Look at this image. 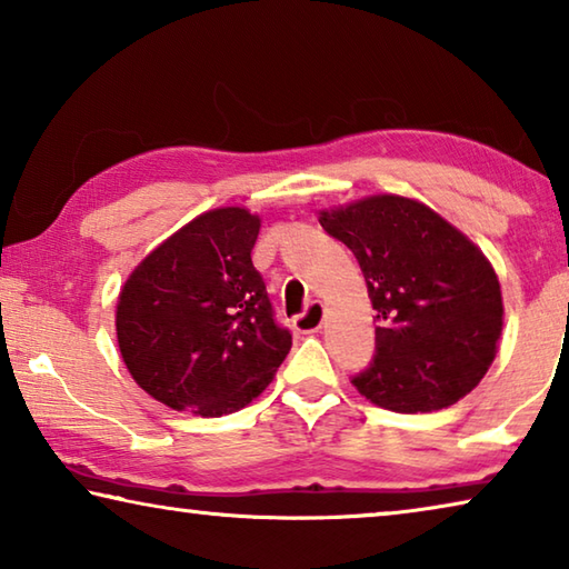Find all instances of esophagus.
I'll return each mask as SVG.
<instances>
[{
  "label": "esophagus",
  "instance_id": "obj_1",
  "mask_svg": "<svg viewBox=\"0 0 569 569\" xmlns=\"http://www.w3.org/2000/svg\"><path fill=\"white\" fill-rule=\"evenodd\" d=\"M323 319H326V306L321 301H311L301 316H296L293 326L301 333H313V331L321 329Z\"/></svg>",
  "mask_w": 569,
  "mask_h": 569
}]
</instances>
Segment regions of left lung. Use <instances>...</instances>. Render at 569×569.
I'll return each instance as SVG.
<instances>
[{
	"label": "left lung",
	"mask_w": 569,
	"mask_h": 569,
	"mask_svg": "<svg viewBox=\"0 0 569 569\" xmlns=\"http://www.w3.org/2000/svg\"><path fill=\"white\" fill-rule=\"evenodd\" d=\"M351 248L377 308V353L351 383L381 409H447L485 379L502 336V291L471 240L419 200L371 196L321 210Z\"/></svg>",
	"instance_id": "obj_1"
}]
</instances>
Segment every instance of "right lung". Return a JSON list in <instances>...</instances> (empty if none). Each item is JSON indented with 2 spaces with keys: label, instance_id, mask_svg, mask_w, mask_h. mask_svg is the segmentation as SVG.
I'll list each match as a JSON object with an SVG mask.
<instances>
[{
  "label": "right lung",
  "instance_id": "add662e5",
  "mask_svg": "<svg viewBox=\"0 0 569 569\" xmlns=\"http://www.w3.org/2000/svg\"><path fill=\"white\" fill-rule=\"evenodd\" d=\"M261 218L216 208L146 256L124 281L114 329L130 377L176 411L248 407L291 351L250 261Z\"/></svg>",
  "mask_w": 569,
  "mask_h": 569
}]
</instances>
